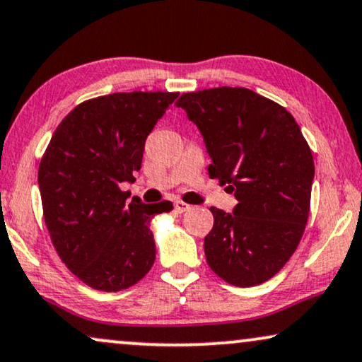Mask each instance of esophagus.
<instances>
[{
    "label": "esophagus",
    "instance_id": "34e87169",
    "mask_svg": "<svg viewBox=\"0 0 362 362\" xmlns=\"http://www.w3.org/2000/svg\"><path fill=\"white\" fill-rule=\"evenodd\" d=\"M173 209H175L177 214H184V211L190 210V205H187L185 202H182V200H177L175 204H173Z\"/></svg>",
    "mask_w": 362,
    "mask_h": 362
}]
</instances>
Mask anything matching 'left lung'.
Instances as JSON below:
<instances>
[{
    "mask_svg": "<svg viewBox=\"0 0 362 362\" xmlns=\"http://www.w3.org/2000/svg\"><path fill=\"white\" fill-rule=\"evenodd\" d=\"M211 158L209 175L235 192L231 211L211 206L209 267L233 286L274 276L305 231L315 178L313 153L285 107L245 88H215L177 100Z\"/></svg>",
    "mask_w": 362,
    "mask_h": 362,
    "instance_id": "left-lung-1",
    "label": "left lung"
}]
</instances>
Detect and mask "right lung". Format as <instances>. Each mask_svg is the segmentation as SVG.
<instances>
[{
    "instance_id": "add662e5",
    "label": "right lung",
    "mask_w": 362,
    "mask_h": 362,
    "mask_svg": "<svg viewBox=\"0 0 362 362\" xmlns=\"http://www.w3.org/2000/svg\"><path fill=\"white\" fill-rule=\"evenodd\" d=\"M177 98L103 95L72 109L52 134L37 173L45 221L66 267L94 290H125L156 262L151 223L172 202H127L120 184L136 180L146 139Z\"/></svg>"
}]
</instances>
